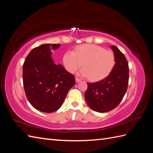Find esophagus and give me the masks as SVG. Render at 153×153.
<instances>
[{"label":"esophagus","mask_w":153,"mask_h":153,"mask_svg":"<svg viewBox=\"0 0 153 153\" xmlns=\"http://www.w3.org/2000/svg\"><path fill=\"white\" fill-rule=\"evenodd\" d=\"M76 82L77 83H78V82H81V79H79V78H77V77H76Z\"/></svg>","instance_id":"34e87169"}]
</instances>
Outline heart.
Returning <instances> with one entry per match:
<instances>
[{"mask_svg": "<svg viewBox=\"0 0 153 153\" xmlns=\"http://www.w3.org/2000/svg\"><path fill=\"white\" fill-rule=\"evenodd\" d=\"M63 64L70 73L83 67L79 74L99 81L108 76L115 64V56L110 50L96 45L85 44L76 47L74 52L67 51L63 56Z\"/></svg>", "mask_w": 153, "mask_h": 153, "instance_id": "obj_1", "label": "heart"}]
</instances>
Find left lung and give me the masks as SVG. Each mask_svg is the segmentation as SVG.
Returning <instances> with one entry per match:
<instances>
[{
	"mask_svg": "<svg viewBox=\"0 0 153 153\" xmlns=\"http://www.w3.org/2000/svg\"><path fill=\"white\" fill-rule=\"evenodd\" d=\"M115 64L105 78L95 83H87L85 93L87 104L94 111L107 112L115 108L122 101L127 91L129 66L124 55L118 47L112 45Z\"/></svg>",
	"mask_w": 153,
	"mask_h": 153,
	"instance_id": "obj_1",
	"label": "left lung"
}]
</instances>
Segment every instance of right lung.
<instances>
[{"mask_svg":"<svg viewBox=\"0 0 153 153\" xmlns=\"http://www.w3.org/2000/svg\"><path fill=\"white\" fill-rule=\"evenodd\" d=\"M60 44H43L32 49L23 65V83L27 99L35 109L51 113L60 108L75 83V77L56 64L51 51Z\"/></svg>","mask_w":153,"mask_h":153,"instance_id":"right-lung-1","label":"right lung"}]
</instances>
